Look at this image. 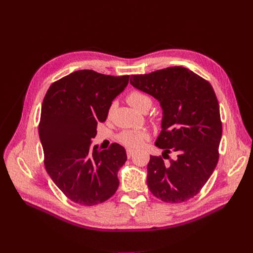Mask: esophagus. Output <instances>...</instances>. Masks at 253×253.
I'll use <instances>...</instances> for the list:
<instances>
[{
  "instance_id": "34e87169",
  "label": "esophagus",
  "mask_w": 253,
  "mask_h": 253,
  "mask_svg": "<svg viewBox=\"0 0 253 253\" xmlns=\"http://www.w3.org/2000/svg\"><path fill=\"white\" fill-rule=\"evenodd\" d=\"M134 155V151L133 150H126V156L128 157V158H131L132 156Z\"/></svg>"
}]
</instances>
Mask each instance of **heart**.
Returning a JSON list of instances; mask_svg holds the SVG:
<instances>
[{
    "mask_svg": "<svg viewBox=\"0 0 253 253\" xmlns=\"http://www.w3.org/2000/svg\"><path fill=\"white\" fill-rule=\"evenodd\" d=\"M127 103L133 106V108L139 112H143L144 110L150 109L152 105V99L140 90H133L126 96ZM149 138L148 134L140 131H132V129H126L120 133L118 139L119 141L125 144L126 147L131 149H137Z\"/></svg>",
    "mask_w": 253,
    "mask_h": 253,
    "instance_id": "heart-1",
    "label": "heart"
}]
</instances>
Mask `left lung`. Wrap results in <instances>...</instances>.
<instances>
[{
  "instance_id": "1",
  "label": "left lung",
  "mask_w": 253,
  "mask_h": 253,
  "mask_svg": "<svg viewBox=\"0 0 253 253\" xmlns=\"http://www.w3.org/2000/svg\"><path fill=\"white\" fill-rule=\"evenodd\" d=\"M129 82L157 99L163 109L155 145L164 152L150 157L148 187L165 203L186 202L198 194L218 162L223 127L213 87L182 66L132 75Z\"/></svg>"
}]
</instances>
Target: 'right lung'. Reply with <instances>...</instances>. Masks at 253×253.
I'll list each match as a JSON object with an SVG mask.
<instances>
[{
	"instance_id": "1",
	"label": "right lung",
	"mask_w": 253,
	"mask_h": 253,
	"mask_svg": "<svg viewBox=\"0 0 253 253\" xmlns=\"http://www.w3.org/2000/svg\"><path fill=\"white\" fill-rule=\"evenodd\" d=\"M128 78L77 71L53 82L44 97L39 136L45 169L76 204H101L118 189L117 173L126 162V149L112 143L99 151L90 143L98 122L105 121L112 101L126 87Z\"/></svg>"
}]
</instances>
